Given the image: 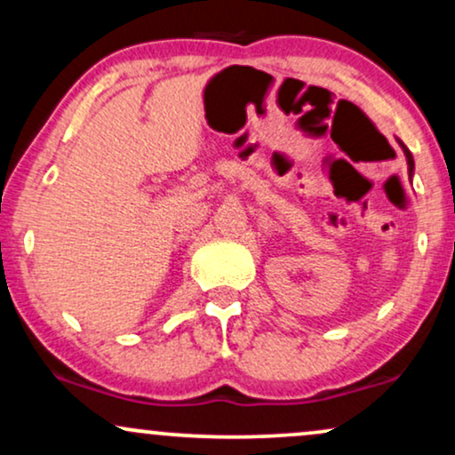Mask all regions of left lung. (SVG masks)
I'll list each match as a JSON object with an SVG mask.
<instances>
[{"label": "left lung", "mask_w": 455, "mask_h": 455, "mask_svg": "<svg viewBox=\"0 0 455 455\" xmlns=\"http://www.w3.org/2000/svg\"><path fill=\"white\" fill-rule=\"evenodd\" d=\"M398 143H400V148H402V151H404V156H406V164H409V177H412V171H415V160H412V154L409 151V148H406V145L402 143L400 139H398Z\"/></svg>", "instance_id": "left-lung-1"}]
</instances>
